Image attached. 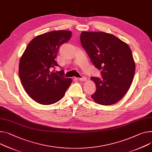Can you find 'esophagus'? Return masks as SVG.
Returning a JSON list of instances; mask_svg holds the SVG:
<instances>
[{"label":"esophagus","instance_id":"34e87169","mask_svg":"<svg viewBox=\"0 0 152 152\" xmlns=\"http://www.w3.org/2000/svg\"><path fill=\"white\" fill-rule=\"evenodd\" d=\"M78 80H80V81H86L87 78H86V77H81V78H79Z\"/></svg>","mask_w":152,"mask_h":152}]
</instances>
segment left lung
<instances>
[{"instance_id": "1", "label": "left lung", "mask_w": 152, "mask_h": 152, "mask_svg": "<svg viewBox=\"0 0 152 152\" xmlns=\"http://www.w3.org/2000/svg\"><path fill=\"white\" fill-rule=\"evenodd\" d=\"M80 41L92 64L101 71L102 78H91L96 86L92 99L107 106L119 102L129 89L134 75L135 63L130 47L104 32L83 31Z\"/></svg>"}]
</instances>
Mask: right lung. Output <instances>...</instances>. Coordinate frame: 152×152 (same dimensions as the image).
I'll return each instance as SVG.
<instances>
[{
	"mask_svg": "<svg viewBox=\"0 0 152 152\" xmlns=\"http://www.w3.org/2000/svg\"><path fill=\"white\" fill-rule=\"evenodd\" d=\"M71 31H52L33 38L20 58L19 74L23 87L37 102L48 105L61 100L72 79L64 72L52 71L58 66L55 59L60 47L71 37Z\"/></svg>",
	"mask_w": 152,
	"mask_h": 152,
	"instance_id": "1",
	"label": "right lung"
}]
</instances>
